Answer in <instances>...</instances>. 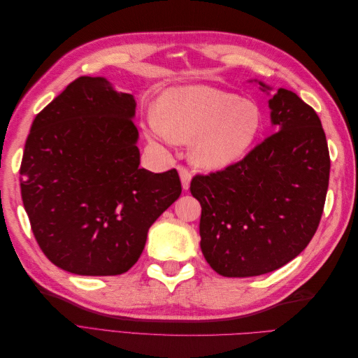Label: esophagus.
Here are the masks:
<instances>
[{"label":"esophagus","mask_w":358,"mask_h":358,"mask_svg":"<svg viewBox=\"0 0 358 358\" xmlns=\"http://www.w3.org/2000/svg\"><path fill=\"white\" fill-rule=\"evenodd\" d=\"M178 170H179L180 180H182V188L183 189H188L189 188V182H191V171L187 167H183V166H179Z\"/></svg>","instance_id":"1"}]
</instances>
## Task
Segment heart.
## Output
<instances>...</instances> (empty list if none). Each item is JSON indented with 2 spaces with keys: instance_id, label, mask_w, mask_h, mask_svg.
I'll return each mask as SVG.
<instances>
[{
  "instance_id": "1",
  "label": "heart",
  "mask_w": 358,
  "mask_h": 358,
  "mask_svg": "<svg viewBox=\"0 0 358 358\" xmlns=\"http://www.w3.org/2000/svg\"><path fill=\"white\" fill-rule=\"evenodd\" d=\"M149 127L152 138H192V159L204 169L220 170L236 164L254 146L263 129V112L254 100L237 94L187 86L161 96Z\"/></svg>"
}]
</instances>
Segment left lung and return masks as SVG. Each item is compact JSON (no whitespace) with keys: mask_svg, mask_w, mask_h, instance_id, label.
Returning a JSON list of instances; mask_svg holds the SVG:
<instances>
[{"mask_svg":"<svg viewBox=\"0 0 358 358\" xmlns=\"http://www.w3.org/2000/svg\"><path fill=\"white\" fill-rule=\"evenodd\" d=\"M268 107L279 131L236 164L191 180L201 204V252L227 278L264 275L296 258L326 203L330 154L317 112L284 88Z\"/></svg>","mask_w":358,"mask_h":358,"instance_id":"8db88e82","label":"left lung"}]
</instances>
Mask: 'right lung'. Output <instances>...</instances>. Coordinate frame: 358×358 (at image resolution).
Segmentation results:
<instances>
[{
    "label": "right lung",
    "instance_id": "add662e5",
    "mask_svg": "<svg viewBox=\"0 0 358 358\" xmlns=\"http://www.w3.org/2000/svg\"><path fill=\"white\" fill-rule=\"evenodd\" d=\"M131 94L80 76L34 119L20 162L31 230L70 273L115 276L142 255L148 230L182 185L171 169H140Z\"/></svg>",
    "mask_w": 358,
    "mask_h": 358
}]
</instances>
